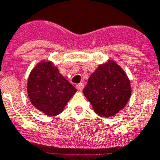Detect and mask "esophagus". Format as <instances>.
<instances>
[{"label": "esophagus", "instance_id": "obj_1", "mask_svg": "<svg viewBox=\"0 0 160 160\" xmlns=\"http://www.w3.org/2000/svg\"><path fill=\"white\" fill-rule=\"evenodd\" d=\"M76 88L81 91V90H82V89L84 88V84H83V83H79V84L76 85Z\"/></svg>", "mask_w": 160, "mask_h": 160}]
</instances>
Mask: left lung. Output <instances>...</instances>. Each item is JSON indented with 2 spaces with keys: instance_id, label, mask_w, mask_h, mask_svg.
<instances>
[{
  "instance_id": "1",
  "label": "left lung",
  "mask_w": 160,
  "mask_h": 160,
  "mask_svg": "<svg viewBox=\"0 0 160 160\" xmlns=\"http://www.w3.org/2000/svg\"><path fill=\"white\" fill-rule=\"evenodd\" d=\"M83 94L96 114L108 118L127 105L131 95V82L122 68L109 59L90 76Z\"/></svg>"
}]
</instances>
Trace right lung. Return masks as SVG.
Returning <instances> with one entry per match:
<instances>
[{"mask_svg":"<svg viewBox=\"0 0 160 160\" xmlns=\"http://www.w3.org/2000/svg\"><path fill=\"white\" fill-rule=\"evenodd\" d=\"M77 89L51 61H42L29 73L27 93L33 107L48 116L62 113Z\"/></svg>","mask_w":160,"mask_h":160,"instance_id":"add662e5","label":"right lung"}]
</instances>
